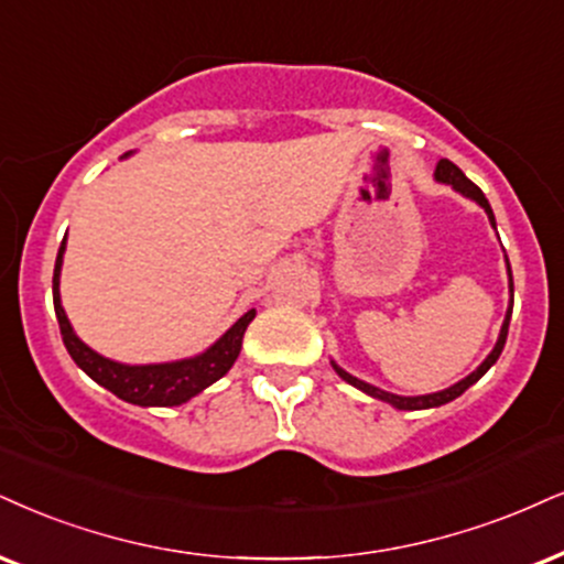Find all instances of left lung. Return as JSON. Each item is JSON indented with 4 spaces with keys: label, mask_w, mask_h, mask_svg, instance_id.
I'll list each match as a JSON object with an SVG mask.
<instances>
[{
    "label": "left lung",
    "mask_w": 564,
    "mask_h": 564,
    "mask_svg": "<svg viewBox=\"0 0 564 564\" xmlns=\"http://www.w3.org/2000/svg\"><path fill=\"white\" fill-rule=\"evenodd\" d=\"M434 180H436V183H444V185H449L452 191H457V193H460V196L470 198V200H476V204L481 206L484 212H486V217H489L491 227L497 229L495 212H491L489 200H486V196H484V193H481V187H478L476 183H470V180L463 175V170H460V166H455V164H452L449 159H440V164H436V170H434ZM505 261H507V256H505ZM507 276H510V305H507V314H505L502 329H499V337H497V345H495V350H491L489 356L484 358V364L478 366L474 373H468V377L457 381V384H452V387H447V389H442V392H431V394H415V398H405V394H392V392H384V389H379V387L368 384V381H364V379L352 377V373H347L343 366H337L335 360H332V368H335V371L339 373V379H345L347 384H352V387H356V389H360V392H366L368 398H373V400H381V402H389V405H392V408H398V410H426V408H440V405H447V402H452V400H455V398H460V394L465 392V389H468V387H474L476 381L481 379L484 373L489 371V368L497 364V358L502 356V347H505V343H507V329H510V316H512V297H516V288H512V271H510V261H507Z\"/></svg>",
    "instance_id": "8db88e82"
}]
</instances>
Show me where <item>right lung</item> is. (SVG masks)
Masks as SVG:
<instances>
[{"instance_id":"1","label":"right lung","mask_w":564,"mask_h":564,"mask_svg":"<svg viewBox=\"0 0 564 564\" xmlns=\"http://www.w3.org/2000/svg\"><path fill=\"white\" fill-rule=\"evenodd\" d=\"M130 156V154H124ZM122 156V159H124ZM65 240H62L57 263H54V280H52V293H54V314H57L62 339L69 358L78 364V368L88 373L96 384L117 394L124 402H133L141 408H172L183 405L191 398H196L198 392H204L206 387H212L214 381H219L225 373L232 368L235 360L240 356L242 335H246L248 324L256 318V311L250 308L248 314H242L229 329L221 335L212 347H206L204 352L193 358L183 360H170V364H120V360L104 358L101 352L90 350L83 339L75 335L73 324L62 308L59 297V274H62V256H65Z\"/></svg>"}]
</instances>
